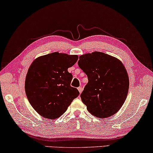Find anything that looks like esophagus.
<instances>
[{
	"mask_svg": "<svg viewBox=\"0 0 153 153\" xmlns=\"http://www.w3.org/2000/svg\"><path fill=\"white\" fill-rule=\"evenodd\" d=\"M77 89H78L79 93H81L82 92V87L79 86V87H78V88H77Z\"/></svg>",
	"mask_w": 153,
	"mask_h": 153,
	"instance_id": "1",
	"label": "esophagus"
}]
</instances>
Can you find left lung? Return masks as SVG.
Returning <instances> with one entry per match:
<instances>
[{
    "label": "left lung",
    "mask_w": 153,
    "mask_h": 153,
    "mask_svg": "<svg viewBox=\"0 0 153 153\" xmlns=\"http://www.w3.org/2000/svg\"><path fill=\"white\" fill-rule=\"evenodd\" d=\"M79 59L78 66L88 79L80 95L82 102L96 117L114 115L125 103L129 91V77L124 65L100 52L82 55Z\"/></svg>",
    "instance_id": "obj_1"
}]
</instances>
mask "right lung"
<instances>
[{"instance_id":"obj_1","label":"right lung","mask_w":153,"mask_h":153,"mask_svg":"<svg viewBox=\"0 0 153 153\" xmlns=\"http://www.w3.org/2000/svg\"><path fill=\"white\" fill-rule=\"evenodd\" d=\"M77 55L53 52L37 58L29 67L25 91L32 107L43 117L56 119L66 111L78 90L71 86L73 76L68 69Z\"/></svg>"}]
</instances>
